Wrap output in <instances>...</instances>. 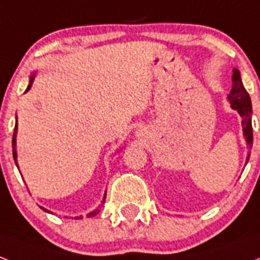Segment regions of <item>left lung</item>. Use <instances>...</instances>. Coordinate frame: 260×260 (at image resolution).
<instances>
[{
	"label": "left lung",
	"mask_w": 260,
	"mask_h": 260,
	"mask_svg": "<svg viewBox=\"0 0 260 260\" xmlns=\"http://www.w3.org/2000/svg\"><path fill=\"white\" fill-rule=\"evenodd\" d=\"M228 100L231 103V107L239 112L241 116V126H243V134H244L245 142L248 149L252 148V104H251V99H249L248 92L245 90L243 81H241L240 72L239 69H233L232 74V90L228 96ZM249 154H247L245 158V164L248 162Z\"/></svg>",
	"instance_id": "left-lung-1"
}]
</instances>
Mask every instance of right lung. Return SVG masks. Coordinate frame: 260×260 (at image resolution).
<instances>
[{"label":"right lung","instance_id":"add662e5","mask_svg":"<svg viewBox=\"0 0 260 260\" xmlns=\"http://www.w3.org/2000/svg\"><path fill=\"white\" fill-rule=\"evenodd\" d=\"M35 76H36V72H34V73L31 74V77H29V84H28L27 89H25V92H28V90L31 89L32 86V82H34V80H35ZM16 137H17V116H16V126H15V133H13V138H12V149H13V158H15V162L16 166H17V150H16ZM17 168H19V166H17ZM104 201H106V195H104V198H103V203H104ZM44 212L50 213L47 210V209H44V207H42ZM100 212V209H94V210H92L90 213H88V217H93L96 216L98 213ZM76 218H82L81 216L80 217H76Z\"/></svg>","mask_w":260,"mask_h":260}]
</instances>
